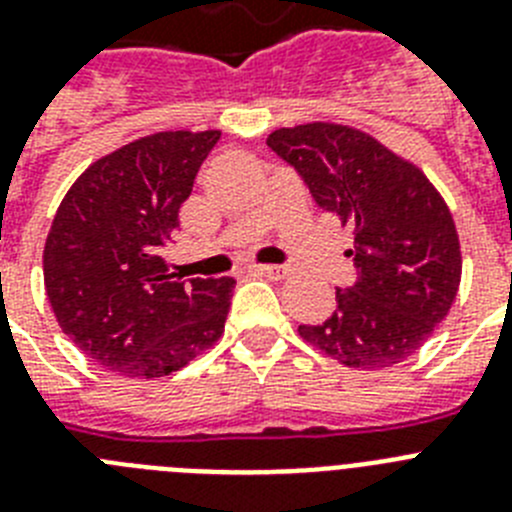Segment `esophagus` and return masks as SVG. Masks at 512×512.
<instances>
[{
    "label": "esophagus",
    "instance_id": "1",
    "mask_svg": "<svg viewBox=\"0 0 512 512\" xmlns=\"http://www.w3.org/2000/svg\"><path fill=\"white\" fill-rule=\"evenodd\" d=\"M253 272L261 274V277H269V279H282V277H287V266L261 264V266H253Z\"/></svg>",
    "mask_w": 512,
    "mask_h": 512
}]
</instances>
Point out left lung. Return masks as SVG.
<instances>
[{"mask_svg": "<svg viewBox=\"0 0 512 512\" xmlns=\"http://www.w3.org/2000/svg\"><path fill=\"white\" fill-rule=\"evenodd\" d=\"M266 144L298 170L326 212L355 227V285L336 290L323 323L300 336L347 368H388L414 355L448 316L461 282L453 217L425 173L339 124L277 129Z\"/></svg>", "mask_w": 512, "mask_h": 512, "instance_id": "1", "label": "left lung"}]
</instances>
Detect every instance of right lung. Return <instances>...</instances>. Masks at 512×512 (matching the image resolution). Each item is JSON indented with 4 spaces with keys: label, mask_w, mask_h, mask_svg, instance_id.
<instances>
[{
    "label": "right lung",
    "mask_w": 512,
    "mask_h": 512,
    "mask_svg": "<svg viewBox=\"0 0 512 512\" xmlns=\"http://www.w3.org/2000/svg\"><path fill=\"white\" fill-rule=\"evenodd\" d=\"M220 131H160L124 144L74 181L43 248L61 331L126 378L186 368L225 331L233 277L181 279L163 246Z\"/></svg>",
    "instance_id": "add662e5"
}]
</instances>
